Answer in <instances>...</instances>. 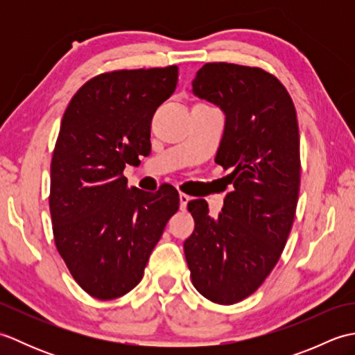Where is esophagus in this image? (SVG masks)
Listing matches in <instances>:
<instances>
[{"instance_id":"obj_1","label":"esophagus","mask_w":355,"mask_h":355,"mask_svg":"<svg viewBox=\"0 0 355 355\" xmlns=\"http://www.w3.org/2000/svg\"><path fill=\"white\" fill-rule=\"evenodd\" d=\"M189 200H191L189 195H186V193H183V192H180V207L184 209V207L187 206V202H189Z\"/></svg>"}]
</instances>
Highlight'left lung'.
<instances>
[{"mask_svg":"<svg viewBox=\"0 0 355 355\" xmlns=\"http://www.w3.org/2000/svg\"><path fill=\"white\" fill-rule=\"evenodd\" d=\"M192 87L225 114L215 163L232 169L233 191L218 220L205 200L187 202L195 229L184 256L198 293L233 305L266 281L290 235L300 186L296 108L281 80L259 67L207 62Z\"/></svg>","mask_w":355,"mask_h":355,"instance_id":"left-lung-1","label":"left lung"}]
</instances>
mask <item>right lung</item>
Masks as SVG:
<instances>
[{
    "mask_svg": "<svg viewBox=\"0 0 355 355\" xmlns=\"http://www.w3.org/2000/svg\"><path fill=\"white\" fill-rule=\"evenodd\" d=\"M178 67L116 70L82 85L67 107L50 166V215L59 254L80 288L101 300L137 285L180 197L128 187L126 164L150 153V122Z\"/></svg>",
    "mask_w": 355,
    "mask_h": 355,
    "instance_id": "add662e5",
    "label": "right lung"
}]
</instances>
